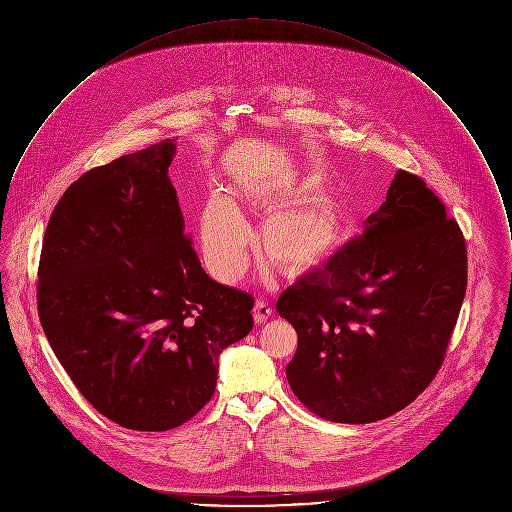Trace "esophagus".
<instances>
[{
    "label": "esophagus",
    "instance_id": "1",
    "mask_svg": "<svg viewBox=\"0 0 512 512\" xmlns=\"http://www.w3.org/2000/svg\"><path fill=\"white\" fill-rule=\"evenodd\" d=\"M252 315H254V321L262 325V323H266V321L270 319V315H272V307H270L264 299H258V301H256V305H254Z\"/></svg>",
    "mask_w": 512,
    "mask_h": 512
}]
</instances>
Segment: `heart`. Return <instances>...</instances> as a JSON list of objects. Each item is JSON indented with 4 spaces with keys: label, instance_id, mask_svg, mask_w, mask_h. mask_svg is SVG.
Returning a JSON list of instances; mask_svg holds the SVG:
<instances>
[{
    "label": "heart",
    "instance_id": "obj_1",
    "mask_svg": "<svg viewBox=\"0 0 512 512\" xmlns=\"http://www.w3.org/2000/svg\"><path fill=\"white\" fill-rule=\"evenodd\" d=\"M203 252L211 272L222 282H236L248 266V224L224 197H213L203 213ZM341 238L337 207L327 197L276 211L258 230L264 260L286 276L319 268Z\"/></svg>",
    "mask_w": 512,
    "mask_h": 512
}]
</instances>
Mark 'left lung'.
I'll use <instances>...</instances> for the list:
<instances>
[{"label":"left lung","mask_w":512,"mask_h":512,"mask_svg":"<svg viewBox=\"0 0 512 512\" xmlns=\"http://www.w3.org/2000/svg\"><path fill=\"white\" fill-rule=\"evenodd\" d=\"M365 224L276 303L297 333L293 394L339 424L388 418L430 386L467 290L463 232L420 175L400 169Z\"/></svg>","instance_id":"1"}]
</instances>
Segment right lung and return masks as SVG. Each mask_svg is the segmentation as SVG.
I'll list each match as a JSON object with an SVG mask.
<instances>
[{
    "label": "right lung",
    "instance_id": "right-lung-1",
    "mask_svg": "<svg viewBox=\"0 0 512 512\" xmlns=\"http://www.w3.org/2000/svg\"><path fill=\"white\" fill-rule=\"evenodd\" d=\"M173 142L82 173L43 236L37 309L80 394L138 432L189 422L219 353L252 327L254 297L201 268L167 175Z\"/></svg>",
    "mask_w": 512,
    "mask_h": 512
}]
</instances>
